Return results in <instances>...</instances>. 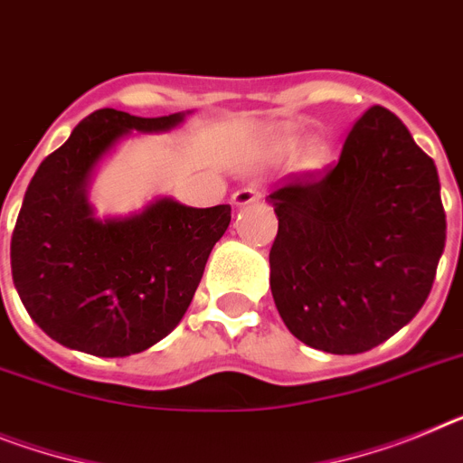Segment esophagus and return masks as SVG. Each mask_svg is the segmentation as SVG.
I'll return each mask as SVG.
<instances>
[{
    "mask_svg": "<svg viewBox=\"0 0 463 463\" xmlns=\"http://www.w3.org/2000/svg\"><path fill=\"white\" fill-rule=\"evenodd\" d=\"M258 199H260V189H255V187H243V189H239V192L232 194V203H234L236 208H243V205L255 203Z\"/></svg>",
    "mask_w": 463,
    "mask_h": 463,
    "instance_id": "obj_1",
    "label": "esophagus"
}]
</instances>
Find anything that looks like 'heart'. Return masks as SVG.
I'll return each instance as SVG.
<instances>
[{"label":"heart","mask_w":463,"mask_h":463,"mask_svg":"<svg viewBox=\"0 0 463 463\" xmlns=\"http://www.w3.org/2000/svg\"><path fill=\"white\" fill-rule=\"evenodd\" d=\"M298 153V168L304 173L326 171L333 161V145L326 136L307 137V130L298 124H280L264 133L258 142V156L264 164H279Z\"/></svg>","instance_id":"obj_1"}]
</instances>
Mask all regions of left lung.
Returning a JSON list of instances; mask_svg holds the SVG:
<instances>
[{
    "label": "left lung",
    "mask_w": 463,
    "mask_h": 463,
    "mask_svg": "<svg viewBox=\"0 0 463 463\" xmlns=\"http://www.w3.org/2000/svg\"><path fill=\"white\" fill-rule=\"evenodd\" d=\"M267 201L279 217L271 295L299 342L363 354L420 314L448 224L436 164L396 114L367 109L333 171Z\"/></svg>",
    "instance_id": "obj_1"
}]
</instances>
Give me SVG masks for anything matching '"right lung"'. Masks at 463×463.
<instances>
[{"label":"right lung","instance_id":"right-lung-1","mask_svg":"<svg viewBox=\"0 0 463 463\" xmlns=\"http://www.w3.org/2000/svg\"><path fill=\"white\" fill-rule=\"evenodd\" d=\"M189 114L98 109L34 173L11 239V274L30 318L58 345L124 358L161 342L187 314L232 208L154 196L100 217L90 184L133 133H171Z\"/></svg>","mask_w":463,"mask_h":463}]
</instances>
